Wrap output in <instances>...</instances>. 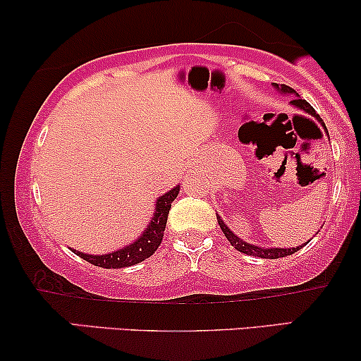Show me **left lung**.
I'll return each mask as SVG.
<instances>
[{"mask_svg":"<svg viewBox=\"0 0 361 361\" xmlns=\"http://www.w3.org/2000/svg\"><path fill=\"white\" fill-rule=\"evenodd\" d=\"M274 88H278L281 93H288V95H293V100H290V103H293L294 106H298L299 110H304L305 113H309V115L317 118L319 121H322V120H320L319 115H315L314 108L310 106L307 102L302 100V98L299 97V93L295 92L294 88L284 85V83H283V85H278V83H274ZM216 220H219L220 228H221V231H224V235L226 236V240H228L231 243V246H235V250H238V251H241V253L250 255V256H259V258L278 259V258H284V256L293 255V253H295V251H299L300 248H302V246L307 245V241H305L302 246H295V248H288V250H284V248H263V246H256V245L246 243V241L238 238V236H236L233 231H231L228 226L225 225V221L221 220V216L216 215Z\"/></svg>","mask_w":361,"mask_h":361,"instance_id":"left-lung-1","label":"left lung"}]
</instances>
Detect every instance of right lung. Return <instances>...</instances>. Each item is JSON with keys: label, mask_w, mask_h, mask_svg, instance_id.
<instances>
[{"label": "right lung", "mask_w": 361, "mask_h": 361, "mask_svg": "<svg viewBox=\"0 0 361 361\" xmlns=\"http://www.w3.org/2000/svg\"><path fill=\"white\" fill-rule=\"evenodd\" d=\"M179 194V185L171 189L167 194L161 195L156 202V210L154 216L147 225V228L142 231V235L136 241H133L131 245L125 246V248L113 251V253L108 255H85L80 253V251L72 250L77 256H80L82 259L88 261V263L100 266V268L106 269H118V268H128V266L137 264L141 261L154 253V251L159 248L162 236H164V228L167 224V215H169L171 204Z\"/></svg>", "instance_id": "add662e5"}]
</instances>
